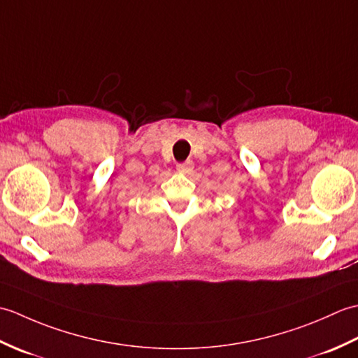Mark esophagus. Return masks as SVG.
Listing matches in <instances>:
<instances>
[{
    "mask_svg": "<svg viewBox=\"0 0 358 358\" xmlns=\"http://www.w3.org/2000/svg\"><path fill=\"white\" fill-rule=\"evenodd\" d=\"M177 169L183 173H191L194 171V163L191 162V159H187V162H185V163H178Z\"/></svg>",
    "mask_w": 358,
    "mask_h": 358,
    "instance_id": "obj_1",
    "label": "esophagus"
}]
</instances>
